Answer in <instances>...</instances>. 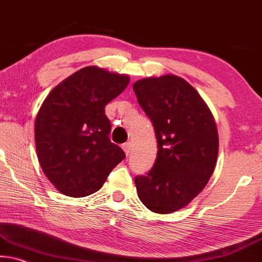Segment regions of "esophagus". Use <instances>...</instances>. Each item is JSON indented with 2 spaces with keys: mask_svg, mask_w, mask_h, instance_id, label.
<instances>
[{
  "mask_svg": "<svg viewBox=\"0 0 262 262\" xmlns=\"http://www.w3.org/2000/svg\"><path fill=\"white\" fill-rule=\"evenodd\" d=\"M123 150H124V152H125V155H129L130 154V151H132V142L130 141H127L125 142V144H123Z\"/></svg>",
  "mask_w": 262,
  "mask_h": 262,
  "instance_id": "1",
  "label": "esophagus"
}]
</instances>
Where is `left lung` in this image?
Returning <instances> with one entry per match:
<instances>
[{
  "label": "left lung",
  "instance_id": "8db88e82",
  "mask_svg": "<svg viewBox=\"0 0 262 262\" xmlns=\"http://www.w3.org/2000/svg\"><path fill=\"white\" fill-rule=\"evenodd\" d=\"M133 89L154 125L158 148L150 171L134 178L138 196L154 213H173L190 203L213 174L219 150L216 124L184 78H144Z\"/></svg>",
  "mask_w": 262,
  "mask_h": 262
}]
</instances>
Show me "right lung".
Here are the masks:
<instances>
[{
    "label": "right lung",
    "mask_w": 262,
    "mask_h": 262,
    "mask_svg": "<svg viewBox=\"0 0 262 262\" xmlns=\"http://www.w3.org/2000/svg\"><path fill=\"white\" fill-rule=\"evenodd\" d=\"M129 77L87 66L49 93L35 122L42 170L59 191L85 197L100 190L125 154L110 140L105 106L127 88Z\"/></svg>",
    "instance_id": "obj_1"
}]
</instances>
